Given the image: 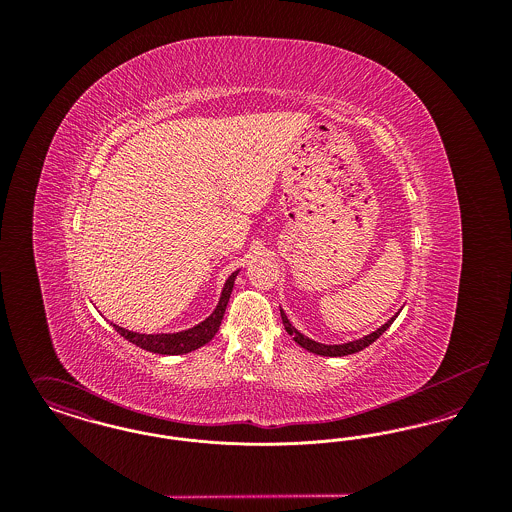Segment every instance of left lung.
I'll list each match as a JSON object with an SVG mask.
<instances>
[{"label":"left lung","instance_id":"obj_1","mask_svg":"<svg viewBox=\"0 0 512 512\" xmlns=\"http://www.w3.org/2000/svg\"><path fill=\"white\" fill-rule=\"evenodd\" d=\"M280 315H282L284 328H286V332L292 336L293 341H297V345H301L303 349H307V351H311V353H317V355H322V357H345V355H353V353L363 351L370 343H374V341L378 340V338L390 328L391 322L397 317V315H395V317L388 320L382 328H378L376 332L368 334V336L361 338V340L349 341V343H341V345H324V343L309 340V338H305L301 332H297L292 324H290L288 317L284 315V311H280Z\"/></svg>","mask_w":512,"mask_h":512}]
</instances>
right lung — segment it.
I'll use <instances>...</instances> for the list:
<instances>
[{
    "instance_id": "add662e5",
    "label": "right lung",
    "mask_w": 512,
    "mask_h": 512,
    "mask_svg": "<svg viewBox=\"0 0 512 512\" xmlns=\"http://www.w3.org/2000/svg\"><path fill=\"white\" fill-rule=\"evenodd\" d=\"M238 276V270L226 280L224 284V290L220 295L219 305L217 309L213 311V315L203 320L201 324H197L194 328L186 330V332H178V334H153V336H147V334H136V332H130V330H124L121 326H115L113 328L121 334L124 340L151 351V353H159V355H184V353H190L197 347L205 345L207 341L213 340V336L219 332L220 322L224 317V311H226V305H228V299H230V293L234 288V280Z\"/></svg>"
}]
</instances>
